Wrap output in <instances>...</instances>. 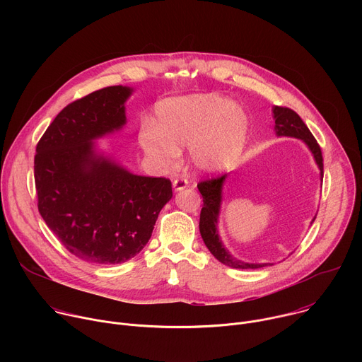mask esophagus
<instances>
[{"label": "esophagus", "mask_w": 362, "mask_h": 362, "mask_svg": "<svg viewBox=\"0 0 362 362\" xmlns=\"http://www.w3.org/2000/svg\"><path fill=\"white\" fill-rule=\"evenodd\" d=\"M187 185H189V182H187L186 177H176V179L173 180V189H175L176 192L183 190L185 187H187Z\"/></svg>", "instance_id": "obj_1"}]
</instances>
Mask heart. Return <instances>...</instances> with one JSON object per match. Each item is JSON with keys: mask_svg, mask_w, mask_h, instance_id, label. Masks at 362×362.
I'll return each instance as SVG.
<instances>
[{"mask_svg": "<svg viewBox=\"0 0 362 362\" xmlns=\"http://www.w3.org/2000/svg\"><path fill=\"white\" fill-rule=\"evenodd\" d=\"M247 130L245 113L219 94H194L165 100L156 124L144 122L139 143L162 169L173 168L182 146H190L192 163L202 172H219L240 153Z\"/></svg>", "mask_w": 362, "mask_h": 362, "instance_id": "heart-1", "label": "heart"}]
</instances>
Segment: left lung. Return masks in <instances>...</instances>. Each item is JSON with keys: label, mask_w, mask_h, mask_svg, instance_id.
Returning a JSON list of instances; mask_svg holds the SVG:
<instances>
[{"label": "left lung", "mask_w": 362, "mask_h": 362, "mask_svg": "<svg viewBox=\"0 0 362 362\" xmlns=\"http://www.w3.org/2000/svg\"><path fill=\"white\" fill-rule=\"evenodd\" d=\"M274 119H275V132L278 136H289L300 139L306 143L309 150L313 151L315 162L321 170V177H324V159L322 151L313 136L309 132L306 124L302 122V119L289 107L275 106L274 107ZM226 175L206 179L197 183V189L203 197V208L200 211V222H199V230L202 235V239L211 250V253L216 257L219 262H222L226 267L235 268V269H257L264 268L271 264H247L243 261L233 257L222 245L219 235H218V218L221 211V202H222V186ZM315 218L313 219V222Z\"/></svg>", "instance_id": "8db88e82"}]
</instances>
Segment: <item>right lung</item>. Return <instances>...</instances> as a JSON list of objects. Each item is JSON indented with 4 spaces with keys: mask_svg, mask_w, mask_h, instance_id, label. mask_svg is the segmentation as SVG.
<instances>
[{
    "mask_svg": "<svg viewBox=\"0 0 362 362\" xmlns=\"http://www.w3.org/2000/svg\"><path fill=\"white\" fill-rule=\"evenodd\" d=\"M130 94L112 86L70 103L35 147L38 212L70 253L91 264L136 256L173 196L169 179L133 175L94 151V139L126 124Z\"/></svg>",
    "mask_w": 362,
    "mask_h": 362,
    "instance_id": "right-lung-1",
    "label": "right lung"
}]
</instances>
